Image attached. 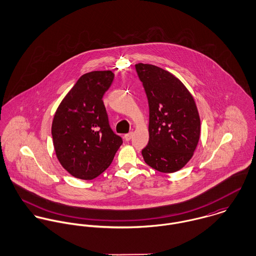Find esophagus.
<instances>
[{"label":"esophagus","mask_w":256,"mask_h":256,"mask_svg":"<svg viewBox=\"0 0 256 256\" xmlns=\"http://www.w3.org/2000/svg\"><path fill=\"white\" fill-rule=\"evenodd\" d=\"M132 136H133V133L132 132H130V133H128V134H125L124 135V139H125V141H130L131 140V138H132Z\"/></svg>","instance_id":"1"}]
</instances>
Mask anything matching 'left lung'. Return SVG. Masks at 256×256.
I'll return each instance as SVG.
<instances>
[{"label":"left lung","mask_w":256,"mask_h":256,"mask_svg":"<svg viewBox=\"0 0 256 256\" xmlns=\"http://www.w3.org/2000/svg\"><path fill=\"white\" fill-rule=\"evenodd\" d=\"M148 104V143L142 154L148 166L174 172L192 158L200 137V117L191 94L172 74L136 64Z\"/></svg>","instance_id":"1"}]
</instances>
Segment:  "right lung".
<instances>
[{"label":"right lung","mask_w":256,"mask_h":256,"mask_svg":"<svg viewBox=\"0 0 256 256\" xmlns=\"http://www.w3.org/2000/svg\"><path fill=\"white\" fill-rule=\"evenodd\" d=\"M113 78L111 71L82 74L54 115L51 132L56 156L76 178L90 180L102 174L122 145L102 100Z\"/></svg>","instance_id":"1"}]
</instances>
